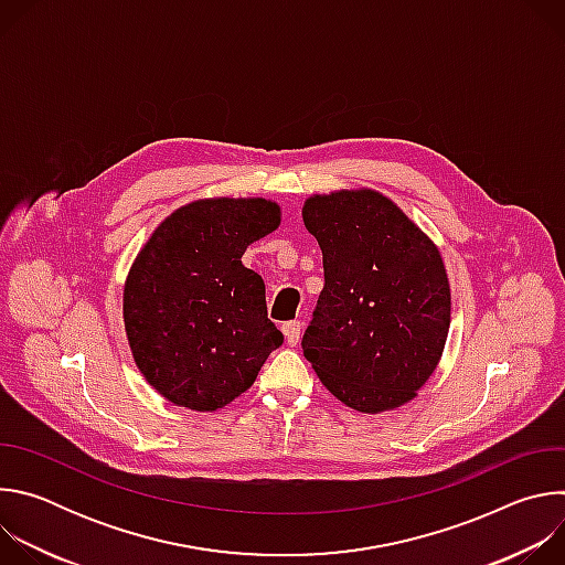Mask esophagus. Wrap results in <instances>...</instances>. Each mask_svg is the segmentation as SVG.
<instances>
[{
  "label": "esophagus",
  "mask_w": 565,
  "mask_h": 565,
  "mask_svg": "<svg viewBox=\"0 0 565 565\" xmlns=\"http://www.w3.org/2000/svg\"><path fill=\"white\" fill-rule=\"evenodd\" d=\"M281 331H284L286 342L290 347H295L299 342V338H301V324H299V321H286V324L281 327Z\"/></svg>",
  "instance_id": "esophagus-1"
}]
</instances>
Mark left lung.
<instances>
[{"label":"left lung","instance_id":"obj_1","mask_svg":"<svg viewBox=\"0 0 565 565\" xmlns=\"http://www.w3.org/2000/svg\"><path fill=\"white\" fill-rule=\"evenodd\" d=\"M301 216L324 257L303 358L355 412L405 405L438 366L449 331L451 295L438 248L373 190L315 194Z\"/></svg>","mask_w":565,"mask_h":565}]
</instances>
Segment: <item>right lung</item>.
<instances>
[{
  "mask_svg": "<svg viewBox=\"0 0 565 565\" xmlns=\"http://www.w3.org/2000/svg\"><path fill=\"white\" fill-rule=\"evenodd\" d=\"M279 221L266 199H203L170 214L138 253L125 281V331L145 380L174 405H230L284 344L264 279L241 264Z\"/></svg>",
  "mask_w": 565,
  "mask_h": 565,
  "instance_id": "1",
  "label": "right lung"
}]
</instances>
